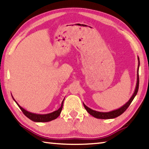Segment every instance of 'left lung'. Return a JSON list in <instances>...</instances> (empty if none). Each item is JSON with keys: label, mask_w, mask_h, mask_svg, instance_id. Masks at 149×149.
<instances>
[{"label": "left lung", "mask_w": 149, "mask_h": 149, "mask_svg": "<svg viewBox=\"0 0 149 149\" xmlns=\"http://www.w3.org/2000/svg\"><path fill=\"white\" fill-rule=\"evenodd\" d=\"M138 58V61H139V64H138V68H137V73H136V87L135 89V91H134V93L132 95V96L131 97V98L127 102L126 104L123 105V106H121V108H119L117 109H115V110L109 111V112H101V111H95L92 109L91 108H89L88 107H87L86 105H85L83 103V105L84 106V108L86 109V110L88 112V113L91 114V116H92L94 118H97V119H113L116 118L117 117L121 115L124 111H125L130 105L131 104V102L133 100L134 97H135V96L137 94L138 90H139V65H140V61H139V57Z\"/></svg>", "instance_id": "8db88e82"}]
</instances>
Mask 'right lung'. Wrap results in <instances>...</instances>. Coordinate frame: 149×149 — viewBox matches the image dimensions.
<instances>
[{
  "mask_svg": "<svg viewBox=\"0 0 149 149\" xmlns=\"http://www.w3.org/2000/svg\"><path fill=\"white\" fill-rule=\"evenodd\" d=\"M13 98L14 100L15 101L17 105L19 106V108H20V109L22 110V111L23 112L24 115H25L27 118H28L29 119H31V121H35V122H48V121H51L53 120V119H55L56 118H57L61 114V110L63 109V102H64V100H65V99L63 100L61 103V106L60 108H58L57 110L53 111L52 113H47V114H38V113H31V112L26 110L25 109H24L22 107H21L18 103H17V102L14 100L13 97Z\"/></svg>",
  "mask_w": 149,
  "mask_h": 149,
  "instance_id": "obj_1",
  "label": "right lung"
}]
</instances>
